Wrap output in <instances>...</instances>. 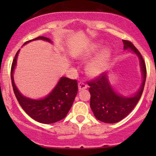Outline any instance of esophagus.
Here are the masks:
<instances>
[{"label": "esophagus", "mask_w": 156, "mask_h": 156, "mask_svg": "<svg viewBox=\"0 0 156 156\" xmlns=\"http://www.w3.org/2000/svg\"><path fill=\"white\" fill-rule=\"evenodd\" d=\"M87 85L84 82H79L78 83V89L79 90H84V89H87Z\"/></svg>", "instance_id": "34e87169"}]
</instances>
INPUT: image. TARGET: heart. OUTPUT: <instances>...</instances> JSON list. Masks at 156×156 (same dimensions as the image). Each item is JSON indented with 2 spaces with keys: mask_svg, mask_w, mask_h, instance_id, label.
<instances>
[{
  "mask_svg": "<svg viewBox=\"0 0 156 156\" xmlns=\"http://www.w3.org/2000/svg\"><path fill=\"white\" fill-rule=\"evenodd\" d=\"M103 47L101 43H92L87 45L81 52L80 58L82 60H87L92 57ZM111 56V50L108 48L102 50L87 66V72L91 77H97L103 73L106 69Z\"/></svg>",
  "mask_w": 156,
  "mask_h": 156,
  "instance_id": "1",
  "label": "heart"
}]
</instances>
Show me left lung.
Listing matches in <instances>:
<instances>
[{
    "label": "left lung",
    "instance_id": "8db88e82",
    "mask_svg": "<svg viewBox=\"0 0 156 156\" xmlns=\"http://www.w3.org/2000/svg\"><path fill=\"white\" fill-rule=\"evenodd\" d=\"M123 44L124 50L130 49L140 59L143 75L142 84L134 95L125 97L114 90L108 81L106 73L101 74L93 81H88L91 109L94 116L105 123H116L129 115L140 99L145 85L146 68L142 55L129 41L123 40Z\"/></svg>",
    "mask_w": 156,
    "mask_h": 156
}]
</instances>
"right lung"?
I'll return each instance as SVG.
<instances>
[{"instance_id": "1", "label": "right lung", "mask_w": 156, "mask_h": 156, "mask_svg": "<svg viewBox=\"0 0 156 156\" xmlns=\"http://www.w3.org/2000/svg\"><path fill=\"white\" fill-rule=\"evenodd\" d=\"M44 40L51 42L46 37H37L26 41L23 45L34 40ZM20 50L16 53L11 66V80L14 94L19 103L25 112L34 120L43 124H53L62 120L66 116L72 107L78 93V83L66 77H62L53 90L46 97L41 100H33L22 95L15 85L13 72L16 66V59Z\"/></svg>"}]
</instances>
